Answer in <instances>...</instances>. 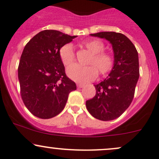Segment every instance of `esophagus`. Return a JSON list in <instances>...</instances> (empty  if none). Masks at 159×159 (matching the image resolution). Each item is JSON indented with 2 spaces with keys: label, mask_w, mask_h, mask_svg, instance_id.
<instances>
[{
  "label": "esophagus",
  "mask_w": 159,
  "mask_h": 159,
  "mask_svg": "<svg viewBox=\"0 0 159 159\" xmlns=\"http://www.w3.org/2000/svg\"><path fill=\"white\" fill-rule=\"evenodd\" d=\"M77 86H78V88H83V87H84V84H77Z\"/></svg>",
  "instance_id": "esophagus-1"
}]
</instances>
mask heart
Masks as SVG:
<instances>
[{"mask_svg":"<svg viewBox=\"0 0 159 159\" xmlns=\"http://www.w3.org/2000/svg\"><path fill=\"white\" fill-rule=\"evenodd\" d=\"M85 47L92 52L88 64L83 66L75 64L67 69V74L70 78L78 82L92 81L98 76V71L101 75H106L113 69L114 59L109 52L103 51L104 46L99 40H88L84 43ZM59 56L66 66H69L75 61V55L72 44L67 43L59 49Z\"/></svg>","mask_w":159,"mask_h":159,"instance_id":"1","label":"heart"}]
</instances>
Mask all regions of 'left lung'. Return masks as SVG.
Wrapping results in <instances>:
<instances>
[{
  "label": "left lung",
  "instance_id": "8db88e82",
  "mask_svg": "<svg viewBox=\"0 0 159 159\" xmlns=\"http://www.w3.org/2000/svg\"><path fill=\"white\" fill-rule=\"evenodd\" d=\"M110 42L114 52V66L106 79L94 84L96 94L86 101L88 112L96 119L118 118L129 107L139 77L138 52L125 35L115 32L91 34Z\"/></svg>",
  "mask_w": 159,
  "mask_h": 159
}]
</instances>
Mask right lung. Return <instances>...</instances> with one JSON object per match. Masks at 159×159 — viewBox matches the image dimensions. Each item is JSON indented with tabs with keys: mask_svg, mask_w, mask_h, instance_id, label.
Here are the masks:
<instances>
[{
	"mask_svg": "<svg viewBox=\"0 0 159 159\" xmlns=\"http://www.w3.org/2000/svg\"><path fill=\"white\" fill-rule=\"evenodd\" d=\"M75 37L46 30L33 36L23 49L18 66L20 94L25 106L36 117L57 116L64 109L69 93L76 90L59 56L61 47Z\"/></svg>",
	"mask_w": 159,
	"mask_h": 159,
	"instance_id": "1",
	"label": "right lung"
}]
</instances>
